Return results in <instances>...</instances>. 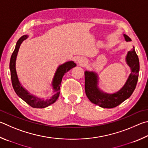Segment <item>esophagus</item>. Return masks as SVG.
<instances>
[{"label": "esophagus", "instance_id": "1", "mask_svg": "<svg viewBox=\"0 0 148 148\" xmlns=\"http://www.w3.org/2000/svg\"><path fill=\"white\" fill-rule=\"evenodd\" d=\"M77 62L80 65H85L86 63H87V60H86L85 58H80L79 59H78V60H77Z\"/></svg>", "mask_w": 148, "mask_h": 148}]
</instances>
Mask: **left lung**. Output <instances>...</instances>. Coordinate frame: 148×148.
Listing matches in <instances>:
<instances>
[{
  "label": "left lung",
  "instance_id": "1",
  "mask_svg": "<svg viewBox=\"0 0 148 148\" xmlns=\"http://www.w3.org/2000/svg\"><path fill=\"white\" fill-rule=\"evenodd\" d=\"M126 41L131 39L127 35H123ZM126 62L131 69V74L124 86L117 92L109 95L104 93L98 87V76L93 72H85V90L86 95L92 103L103 108H113L127 100L136 88L140 69L139 60L133 47L126 56Z\"/></svg>",
  "mask_w": 148,
  "mask_h": 148
}]
</instances>
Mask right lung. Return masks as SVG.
Wrapping results in <instances>:
<instances>
[{
	"instance_id": "add662e5",
	"label": "right lung",
	"mask_w": 148,
	"mask_h": 148,
	"mask_svg": "<svg viewBox=\"0 0 148 148\" xmlns=\"http://www.w3.org/2000/svg\"><path fill=\"white\" fill-rule=\"evenodd\" d=\"M27 38L28 36H23L18 40L15 50L12 53V56H11L10 62L11 79H12V85L15 92L22 100L25 101L26 103H27L29 106L34 107V108H45V107H47L50 106L51 104L53 103L58 100L59 96H60L61 83L62 81L63 76L69 70L76 66V64L74 63L73 61H69V62L64 63L58 67V69L56 72L55 76L53 77L52 83L53 92H54V95L52 96V97H51L49 99H47V100H44V99H41L39 97H37V96L30 95L27 90H25L21 86L19 81H18L15 69V61L18 49H19V47L23 41Z\"/></svg>"
}]
</instances>
